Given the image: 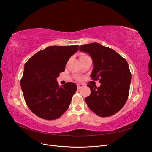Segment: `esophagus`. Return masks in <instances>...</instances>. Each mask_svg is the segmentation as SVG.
Returning <instances> with one entry per match:
<instances>
[{
	"label": "esophagus",
	"instance_id": "1",
	"mask_svg": "<svg viewBox=\"0 0 152 152\" xmlns=\"http://www.w3.org/2000/svg\"><path fill=\"white\" fill-rule=\"evenodd\" d=\"M77 89H79L82 88V87H83L84 86L82 85V84H77Z\"/></svg>",
	"mask_w": 152,
	"mask_h": 152
}]
</instances>
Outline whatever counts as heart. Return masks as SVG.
Masks as SVG:
<instances>
[{"instance_id": "obj_1", "label": "heart", "mask_w": 152, "mask_h": 152, "mask_svg": "<svg viewBox=\"0 0 152 152\" xmlns=\"http://www.w3.org/2000/svg\"><path fill=\"white\" fill-rule=\"evenodd\" d=\"M88 56H87V55H86V54H82V55H81L80 56V58H86V57H87Z\"/></svg>"}]
</instances>
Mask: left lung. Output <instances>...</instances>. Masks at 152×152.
<instances>
[{"label":"left lung","instance_id":"1","mask_svg":"<svg viewBox=\"0 0 152 152\" xmlns=\"http://www.w3.org/2000/svg\"><path fill=\"white\" fill-rule=\"evenodd\" d=\"M79 50L90 55L94 66L91 77L101 83L99 87L87 84L91 94L86 102L97 115L112 116L120 111L128 98L131 80L128 63L113 49L98 43L80 45Z\"/></svg>","mask_w":152,"mask_h":152}]
</instances>
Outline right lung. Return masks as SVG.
Segmentation results:
<instances>
[{
    "label": "right lung",
    "mask_w": 152,
    "mask_h": 152,
    "mask_svg": "<svg viewBox=\"0 0 152 152\" xmlns=\"http://www.w3.org/2000/svg\"><path fill=\"white\" fill-rule=\"evenodd\" d=\"M79 45H53L37 52L25 64L20 81L25 102L37 116L45 120L60 117L77 91L73 82L59 87L56 80Z\"/></svg>",
    "instance_id": "1"
}]
</instances>
